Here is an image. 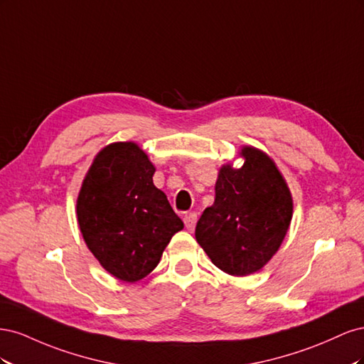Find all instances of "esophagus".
<instances>
[{
    "label": "esophagus",
    "mask_w": 364,
    "mask_h": 364,
    "mask_svg": "<svg viewBox=\"0 0 364 364\" xmlns=\"http://www.w3.org/2000/svg\"><path fill=\"white\" fill-rule=\"evenodd\" d=\"M183 222H185L186 229H188V230H193V229H194V226H196V223H197V214H196V213H188V214H185V217H183Z\"/></svg>",
    "instance_id": "1"
}]
</instances>
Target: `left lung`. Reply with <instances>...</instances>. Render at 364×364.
Instances as JSON below:
<instances>
[{
  "label": "left lung",
  "instance_id": "left-lung-1",
  "mask_svg": "<svg viewBox=\"0 0 364 364\" xmlns=\"http://www.w3.org/2000/svg\"><path fill=\"white\" fill-rule=\"evenodd\" d=\"M241 168L223 165L215 200L196 226V240L215 266L232 277L258 272L287 234L293 202L277 165L262 151L245 147Z\"/></svg>",
  "mask_w": 364,
  "mask_h": 364
}]
</instances>
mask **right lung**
I'll list each match as a JSON object with an SVG mask.
<instances>
[{
    "mask_svg": "<svg viewBox=\"0 0 364 364\" xmlns=\"http://www.w3.org/2000/svg\"><path fill=\"white\" fill-rule=\"evenodd\" d=\"M155 167L135 142H115L94 159L77 199L87 247L115 278L135 282L158 266L183 228L167 196L153 185Z\"/></svg>",
    "mask_w": 364,
    "mask_h": 364,
    "instance_id": "add662e5",
    "label": "right lung"
}]
</instances>
